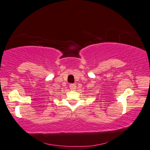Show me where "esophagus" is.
Listing matches in <instances>:
<instances>
[{
	"mask_svg": "<svg viewBox=\"0 0 150 150\" xmlns=\"http://www.w3.org/2000/svg\"><path fill=\"white\" fill-rule=\"evenodd\" d=\"M69 87H70V89L72 90V91H74V90L76 89L77 86L75 83H71V84L69 85Z\"/></svg>",
	"mask_w": 150,
	"mask_h": 150,
	"instance_id": "obj_1",
	"label": "esophagus"
}]
</instances>
